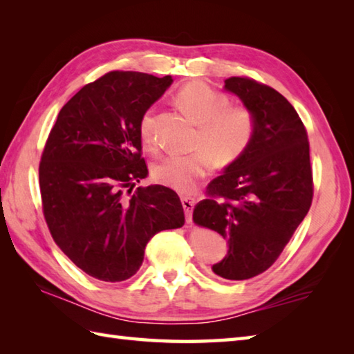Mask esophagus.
Listing matches in <instances>:
<instances>
[{"instance_id": "obj_1", "label": "esophagus", "mask_w": 354, "mask_h": 354, "mask_svg": "<svg viewBox=\"0 0 354 354\" xmlns=\"http://www.w3.org/2000/svg\"><path fill=\"white\" fill-rule=\"evenodd\" d=\"M183 202V207H184V212H185V216H187V222H192V213H193V208H194V204H196V201H194L193 198H183L181 199Z\"/></svg>"}]
</instances>
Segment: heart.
Segmentation results:
<instances>
[{
  "label": "heart",
  "mask_w": 354,
  "mask_h": 354,
  "mask_svg": "<svg viewBox=\"0 0 354 354\" xmlns=\"http://www.w3.org/2000/svg\"><path fill=\"white\" fill-rule=\"evenodd\" d=\"M176 99L199 124L194 141L199 150L164 158L153 167V179L176 192L190 193L208 175L213 161L227 167L246 152L255 133V118L245 106H230L227 95L199 80L184 85ZM140 135L149 149L156 147L152 111L141 117Z\"/></svg>",
  "instance_id": "1"
}]
</instances>
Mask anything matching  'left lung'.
I'll return each mask as SVG.
<instances>
[{
    "label": "left lung",
    "mask_w": 354,
    "mask_h": 354,
    "mask_svg": "<svg viewBox=\"0 0 354 354\" xmlns=\"http://www.w3.org/2000/svg\"><path fill=\"white\" fill-rule=\"evenodd\" d=\"M225 89L252 112L255 133L246 152L208 184L193 222L228 240L213 272L248 280L274 265L312 205L309 141L297 111L274 88L230 77Z\"/></svg>",
    "instance_id": "left-lung-1"
}]
</instances>
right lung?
<instances>
[{
  "mask_svg": "<svg viewBox=\"0 0 354 354\" xmlns=\"http://www.w3.org/2000/svg\"><path fill=\"white\" fill-rule=\"evenodd\" d=\"M170 76L111 71L64 104L45 142L39 189L45 222L62 252L102 281L137 274L150 239L181 228L178 194L133 187L147 176L140 122Z\"/></svg>",
  "mask_w": 354,
  "mask_h": 354,
  "instance_id": "add662e5",
  "label": "right lung"
}]
</instances>
